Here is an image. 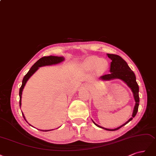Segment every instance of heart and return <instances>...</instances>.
I'll return each instance as SVG.
<instances>
[{"instance_id":"obj_1","label":"heart","mask_w":156,"mask_h":156,"mask_svg":"<svg viewBox=\"0 0 156 156\" xmlns=\"http://www.w3.org/2000/svg\"><path fill=\"white\" fill-rule=\"evenodd\" d=\"M83 66L87 69H93L97 66L100 71H104L108 67V62L105 59H100L97 56H91L85 60Z\"/></svg>"}]
</instances>
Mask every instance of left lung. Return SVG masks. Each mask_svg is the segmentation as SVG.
I'll return each instance as SVG.
<instances>
[{
	"mask_svg": "<svg viewBox=\"0 0 156 156\" xmlns=\"http://www.w3.org/2000/svg\"><path fill=\"white\" fill-rule=\"evenodd\" d=\"M108 56L111 59V67H110V73L107 74H104L103 76L100 77L102 80H110L114 78H119L122 80L126 83L128 85V86L132 89V91L133 93L134 98L135 100V105L134 107L133 112L132 115V117L130 118L128 121L124 123V124L121 125L120 126L115 128V129H108L104 128L103 127L100 126L98 124H97L94 122L93 123L97 126L98 127L105 129L108 131H115L117 130L121 127L124 126V125L128 124L130 120H132L133 117H134L136 115L139 105V85L136 82V77L134 73L132 71V69L129 67L127 63L124 60L118 55L116 54H108Z\"/></svg>",
	"mask_w": 156,
	"mask_h": 156,
	"instance_id": "left-lung-1",
	"label": "left lung"
}]
</instances>
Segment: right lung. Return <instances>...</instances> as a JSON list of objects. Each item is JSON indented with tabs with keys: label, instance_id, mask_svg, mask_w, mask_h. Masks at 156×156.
<instances>
[{
	"label": "right lung",
	"instance_id": "add662e5",
	"mask_svg": "<svg viewBox=\"0 0 156 156\" xmlns=\"http://www.w3.org/2000/svg\"><path fill=\"white\" fill-rule=\"evenodd\" d=\"M63 60H64V58L63 57L52 56H47V57L44 56V57L40 58L38 60V61H37L36 63L34 64V65L30 68V69L29 70V71L27 73V74L24 76L23 82H22V85H21V87H20V89H19V97H20L19 105H20V108H21V95H22L23 89L24 87L25 84H26L27 80L30 78V77L32 75L37 71V70L39 69V67H42V66H45V65L56 64V63L62 62V61H63ZM22 114H23V116L24 119H25V117H24L23 113H22ZM25 120H26V119H25ZM41 131H42V130H41ZM44 131L47 132V131H49V130H44Z\"/></svg>",
	"mask_w": 156,
	"mask_h": 156
}]
</instances>
